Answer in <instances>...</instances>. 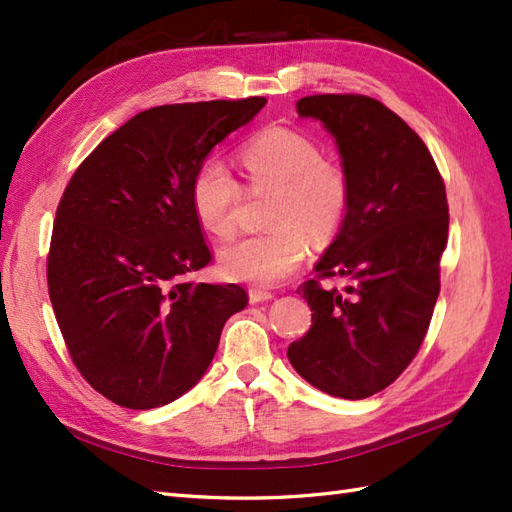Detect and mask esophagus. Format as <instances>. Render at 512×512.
I'll return each mask as SVG.
<instances>
[{"label": "esophagus", "mask_w": 512, "mask_h": 512, "mask_svg": "<svg viewBox=\"0 0 512 512\" xmlns=\"http://www.w3.org/2000/svg\"><path fill=\"white\" fill-rule=\"evenodd\" d=\"M273 297H275L273 292H268V290H259V288L248 290V301L250 303H264V301H270Z\"/></svg>", "instance_id": "34e87169"}]
</instances>
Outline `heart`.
Masks as SVG:
<instances>
[{"mask_svg": "<svg viewBox=\"0 0 512 512\" xmlns=\"http://www.w3.org/2000/svg\"><path fill=\"white\" fill-rule=\"evenodd\" d=\"M239 165L250 191H273L262 235L239 237L220 250L228 279L253 286H277L308 257V237L328 242L350 209V180L341 165L321 158L306 134L290 127H266L239 149ZM242 187L222 160L206 158L193 171L189 200L206 233L228 237Z\"/></svg>", "mask_w": 512, "mask_h": 512, "instance_id": "b5f03b06", "label": "heart"}]
</instances>
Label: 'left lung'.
Listing matches in <instances>:
<instances>
[{
    "label": "left lung",
    "instance_id": "8db88e82",
    "mask_svg": "<svg viewBox=\"0 0 512 512\" xmlns=\"http://www.w3.org/2000/svg\"><path fill=\"white\" fill-rule=\"evenodd\" d=\"M321 121L350 180V209L314 266L345 277V295L317 279L301 286L312 310L288 361L325 394L361 400L394 383L418 354L440 295L449 204L420 136L376 99L317 94L297 101Z\"/></svg>",
    "mask_w": 512,
    "mask_h": 512
}]
</instances>
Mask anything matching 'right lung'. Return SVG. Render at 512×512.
I'll use <instances>...</instances> for the list:
<instances>
[{
    "label": "right lung",
    "instance_id": "right-lung-1",
    "mask_svg": "<svg viewBox=\"0 0 512 512\" xmlns=\"http://www.w3.org/2000/svg\"><path fill=\"white\" fill-rule=\"evenodd\" d=\"M264 96L160 105L107 136L74 171L52 228L48 292L72 361L127 409L180 398L211 365L246 290L187 281L211 262L193 171L250 123Z\"/></svg>",
    "mask_w": 512,
    "mask_h": 512
}]
</instances>
